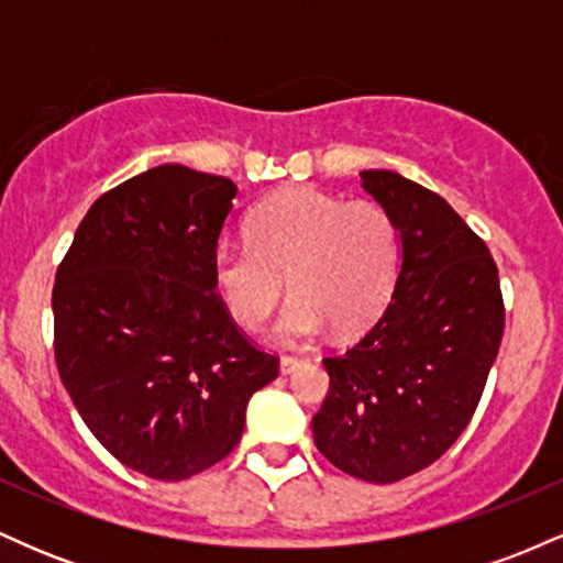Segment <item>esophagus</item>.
I'll return each instance as SVG.
<instances>
[{
    "mask_svg": "<svg viewBox=\"0 0 563 563\" xmlns=\"http://www.w3.org/2000/svg\"><path fill=\"white\" fill-rule=\"evenodd\" d=\"M303 365V360H299V357H280V373L283 376H290V373L294 371H299V367Z\"/></svg>",
    "mask_w": 563,
    "mask_h": 563,
    "instance_id": "34e87169",
    "label": "esophagus"
}]
</instances>
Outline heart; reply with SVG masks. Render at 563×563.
<instances>
[{
	"label": "heart",
	"instance_id": "heart-1",
	"mask_svg": "<svg viewBox=\"0 0 563 563\" xmlns=\"http://www.w3.org/2000/svg\"><path fill=\"white\" fill-rule=\"evenodd\" d=\"M399 273V232L389 211L314 187H288L249 217V241H219L211 280L228 312L256 331L286 294L275 325L288 346L312 344L339 328L365 331L384 312Z\"/></svg>",
	"mask_w": 563,
	"mask_h": 563
}]
</instances>
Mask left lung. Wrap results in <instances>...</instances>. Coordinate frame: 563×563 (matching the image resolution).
Returning <instances> with one entry per match:
<instances>
[{
    "label": "left lung",
    "instance_id": "1",
    "mask_svg": "<svg viewBox=\"0 0 563 563\" xmlns=\"http://www.w3.org/2000/svg\"><path fill=\"white\" fill-rule=\"evenodd\" d=\"M399 232L389 307L360 344L325 357L331 391L312 418L335 468L389 484L450 450L500 349V280L489 249L437 192L389 169L360 172Z\"/></svg>",
    "mask_w": 563,
    "mask_h": 563
}]
</instances>
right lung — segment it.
<instances>
[{"instance_id":"right-lung-1","label":"right lung","mask_w":563,"mask_h":563,"mask_svg":"<svg viewBox=\"0 0 563 563\" xmlns=\"http://www.w3.org/2000/svg\"><path fill=\"white\" fill-rule=\"evenodd\" d=\"M235 196L183 164L142 172L95 200L55 275L63 386L97 442L158 482L228 457L249 399L277 378L211 280Z\"/></svg>"}]
</instances>
